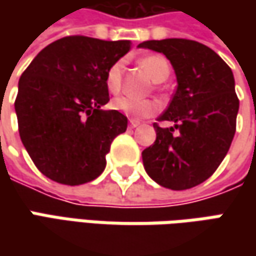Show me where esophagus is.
I'll list each match as a JSON object with an SVG mask.
<instances>
[{
	"label": "esophagus",
	"mask_w": 256,
	"mask_h": 256,
	"mask_svg": "<svg viewBox=\"0 0 256 256\" xmlns=\"http://www.w3.org/2000/svg\"><path fill=\"white\" fill-rule=\"evenodd\" d=\"M138 125H140V122H138V121H134V120H131V121H130V126H131V128H136Z\"/></svg>",
	"instance_id": "esophagus-1"
}]
</instances>
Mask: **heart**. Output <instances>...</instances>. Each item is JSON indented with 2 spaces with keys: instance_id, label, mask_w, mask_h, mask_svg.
<instances>
[{
  "instance_id": "obj_1",
  "label": "heart",
  "mask_w": 256,
  "mask_h": 256,
  "mask_svg": "<svg viewBox=\"0 0 256 256\" xmlns=\"http://www.w3.org/2000/svg\"><path fill=\"white\" fill-rule=\"evenodd\" d=\"M140 64L145 70V72L150 75V78L154 82H162L171 72L170 62L162 55H148L141 60ZM121 72H122V61L114 62L106 71L105 85L111 94H116L121 90ZM112 106L114 110L122 112L124 115H126L134 121L150 118L158 112V110H160L158 104L155 101L138 100V98H132V96H126V95L115 98L112 101Z\"/></svg>"
}]
</instances>
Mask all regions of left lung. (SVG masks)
<instances>
[{"instance_id": "left-lung-1", "label": "left lung", "mask_w": 256, "mask_h": 256, "mask_svg": "<svg viewBox=\"0 0 256 256\" xmlns=\"http://www.w3.org/2000/svg\"><path fill=\"white\" fill-rule=\"evenodd\" d=\"M164 54L176 75V91L154 124L155 142L142 151L146 174L161 186L190 190L206 181L231 146L240 100L232 70L206 45L168 38L138 45Z\"/></svg>"}]
</instances>
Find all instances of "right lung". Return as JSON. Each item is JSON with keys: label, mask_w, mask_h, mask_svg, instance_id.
I'll list each match as a JSON object with an SVG mask.
<instances>
[{"label": "right lung", "mask_w": 256, "mask_h": 256, "mask_svg": "<svg viewBox=\"0 0 256 256\" xmlns=\"http://www.w3.org/2000/svg\"><path fill=\"white\" fill-rule=\"evenodd\" d=\"M130 50V41L65 36L22 72L15 100L20 136L50 180L81 185L105 170L111 142L128 125L121 112L101 110L110 101L105 75Z\"/></svg>", "instance_id": "add662e5"}]
</instances>
